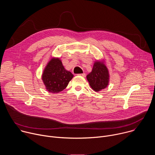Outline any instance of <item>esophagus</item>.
<instances>
[{
  "instance_id": "obj_1",
  "label": "esophagus",
  "mask_w": 155,
  "mask_h": 155,
  "mask_svg": "<svg viewBox=\"0 0 155 155\" xmlns=\"http://www.w3.org/2000/svg\"><path fill=\"white\" fill-rule=\"evenodd\" d=\"M78 75L79 76H82V77H85L86 76V74L85 73H83V74H78Z\"/></svg>"
}]
</instances>
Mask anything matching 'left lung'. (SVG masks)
Segmentation results:
<instances>
[{"instance_id":"left-lung-1","label":"left lung","mask_w":155,"mask_h":155,"mask_svg":"<svg viewBox=\"0 0 155 155\" xmlns=\"http://www.w3.org/2000/svg\"><path fill=\"white\" fill-rule=\"evenodd\" d=\"M90 85L95 91H101L108 86L109 73L103 61H96L92 72L86 76Z\"/></svg>"}]
</instances>
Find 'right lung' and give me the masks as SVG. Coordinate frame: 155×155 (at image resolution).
Here are the masks:
<instances>
[{
	"mask_svg": "<svg viewBox=\"0 0 155 155\" xmlns=\"http://www.w3.org/2000/svg\"><path fill=\"white\" fill-rule=\"evenodd\" d=\"M74 75L66 71L59 58H52L47 64L42 74V80L46 89L52 93L63 91Z\"/></svg>",
	"mask_w": 155,
	"mask_h": 155,
	"instance_id": "right-lung-1",
	"label": "right lung"
}]
</instances>
